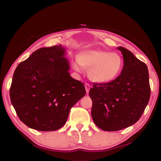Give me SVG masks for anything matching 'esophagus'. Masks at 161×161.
<instances>
[{"label": "esophagus", "mask_w": 161, "mask_h": 161, "mask_svg": "<svg viewBox=\"0 0 161 161\" xmlns=\"http://www.w3.org/2000/svg\"><path fill=\"white\" fill-rule=\"evenodd\" d=\"M85 88H86V93H89V91H90V88H91V86L89 84L86 83L85 84Z\"/></svg>", "instance_id": "esophagus-1"}]
</instances>
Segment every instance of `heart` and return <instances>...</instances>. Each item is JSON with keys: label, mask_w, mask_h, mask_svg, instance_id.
I'll use <instances>...</instances> for the list:
<instances>
[{"label": "heart", "mask_w": 161, "mask_h": 161, "mask_svg": "<svg viewBox=\"0 0 161 161\" xmlns=\"http://www.w3.org/2000/svg\"><path fill=\"white\" fill-rule=\"evenodd\" d=\"M124 61L118 53L102 50H87L73 61V69L79 73L83 67L88 68V76L95 83H108L117 78L123 68Z\"/></svg>", "instance_id": "b5f03b06"}]
</instances>
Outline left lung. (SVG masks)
<instances>
[{"label":"left lung","mask_w":161,"mask_h":161,"mask_svg":"<svg viewBox=\"0 0 161 161\" xmlns=\"http://www.w3.org/2000/svg\"><path fill=\"white\" fill-rule=\"evenodd\" d=\"M117 48L124 59L121 74L110 82L94 84L89 91L92 118L99 128L107 131H119L135 124L150 97L147 65L125 47Z\"/></svg>","instance_id":"8db88e82"}]
</instances>
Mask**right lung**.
Returning a JSON list of instances; mask_svg holds the SVG:
<instances>
[{
    "label": "right lung",
    "mask_w": 161,
    "mask_h": 161,
    "mask_svg": "<svg viewBox=\"0 0 161 161\" xmlns=\"http://www.w3.org/2000/svg\"><path fill=\"white\" fill-rule=\"evenodd\" d=\"M65 54L61 45L42 47L16 68L10 99L19 119L30 128L60 129L70 108L86 94L84 84L70 77Z\"/></svg>",
    "instance_id": "add662e5"
}]
</instances>
